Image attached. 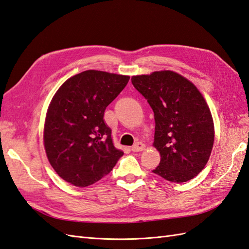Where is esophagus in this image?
<instances>
[{"instance_id":"1","label":"esophagus","mask_w":249,"mask_h":249,"mask_svg":"<svg viewBox=\"0 0 249 249\" xmlns=\"http://www.w3.org/2000/svg\"><path fill=\"white\" fill-rule=\"evenodd\" d=\"M145 148V145L142 142H137L135 145L131 147V150L133 152H139V151H142Z\"/></svg>"}]
</instances>
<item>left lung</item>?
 <instances>
[{"label":"left lung","mask_w":249,"mask_h":249,"mask_svg":"<svg viewBox=\"0 0 249 249\" xmlns=\"http://www.w3.org/2000/svg\"><path fill=\"white\" fill-rule=\"evenodd\" d=\"M131 82L155 113L154 146L161 161L152 173L176 183L194 179L208 162L214 140L213 117L203 95L170 70L135 75Z\"/></svg>","instance_id":"8db88e82"}]
</instances>
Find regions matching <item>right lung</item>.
Segmentation results:
<instances>
[{
	"label": "right lung",
	"mask_w": 249,
	"mask_h": 249,
	"mask_svg": "<svg viewBox=\"0 0 249 249\" xmlns=\"http://www.w3.org/2000/svg\"><path fill=\"white\" fill-rule=\"evenodd\" d=\"M128 81V75L86 70L64 82L53 95L44 146L63 180L78 187L91 185L109 174L124 155L113 146L104 112Z\"/></svg>",
	"instance_id": "1"
}]
</instances>
